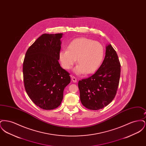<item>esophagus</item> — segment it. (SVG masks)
I'll return each instance as SVG.
<instances>
[{
  "label": "esophagus",
  "instance_id": "obj_1",
  "mask_svg": "<svg viewBox=\"0 0 146 146\" xmlns=\"http://www.w3.org/2000/svg\"><path fill=\"white\" fill-rule=\"evenodd\" d=\"M71 79H72V81L74 82V83H76V82H77V80H76V77H74V76H72V78H71Z\"/></svg>",
  "mask_w": 146,
  "mask_h": 146
}]
</instances>
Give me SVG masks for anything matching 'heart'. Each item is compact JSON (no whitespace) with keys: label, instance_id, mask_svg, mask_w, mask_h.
<instances>
[{"label":"heart","instance_id":"1","mask_svg":"<svg viewBox=\"0 0 146 146\" xmlns=\"http://www.w3.org/2000/svg\"><path fill=\"white\" fill-rule=\"evenodd\" d=\"M103 45L86 38L74 39L68 46V50L59 52V59L63 68L70 70L76 62L79 64L74 71L76 74L95 73L100 67L104 57Z\"/></svg>","mask_w":146,"mask_h":146}]
</instances>
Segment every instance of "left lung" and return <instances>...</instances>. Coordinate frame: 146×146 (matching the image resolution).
I'll return each instance as SVG.
<instances>
[{"mask_svg":"<svg viewBox=\"0 0 146 146\" xmlns=\"http://www.w3.org/2000/svg\"><path fill=\"white\" fill-rule=\"evenodd\" d=\"M106 49L104 60L96 73L78 82L81 102L91 110H98L110 104L118 89L120 63L111 44Z\"/></svg>","mask_w":146,"mask_h":146,"instance_id":"1","label":"left lung"}]
</instances>
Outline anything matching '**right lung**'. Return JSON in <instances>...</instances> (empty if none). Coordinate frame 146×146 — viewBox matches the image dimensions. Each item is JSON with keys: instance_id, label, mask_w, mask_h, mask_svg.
<instances>
[{"instance_id": "obj_1", "label": "right lung", "mask_w": 146, "mask_h": 146, "mask_svg": "<svg viewBox=\"0 0 146 146\" xmlns=\"http://www.w3.org/2000/svg\"><path fill=\"white\" fill-rule=\"evenodd\" d=\"M62 33L43 34L28 48L23 63L25 90L35 105L43 110L57 108L70 74L58 62Z\"/></svg>"}]
</instances>
